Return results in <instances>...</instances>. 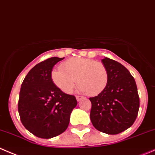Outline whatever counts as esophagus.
<instances>
[{"label": "esophagus", "instance_id": "1", "mask_svg": "<svg viewBox=\"0 0 155 155\" xmlns=\"http://www.w3.org/2000/svg\"><path fill=\"white\" fill-rule=\"evenodd\" d=\"M83 99V96H76V99H77L78 102L81 101V99Z\"/></svg>", "mask_w": 155, "mask_h": 155}]
</instances>
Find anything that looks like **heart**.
<instances>
[{"instance_id":"obj_1","label":"heart","mask_w":155,"mask_h":155,"mask_svg":"<svg viewBox=\"0 0 155 155\" xmlns=\"http://www.w3.org/2000/svg\"><path fill=\"white\" fill-rule=\"evenodd\" d=\"M77 78L79 91L90 96H98L108 84V75L102 62L85 58H73L62 64V68L51 72L53 84L63 93L70 94Z\"/></svg>"}]
</instances>
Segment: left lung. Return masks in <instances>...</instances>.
I'll list each match as a JSON object with an SVG mask.
<instances>
[{
  "mask_svg": "<svg viewBox=\"0 0 155 155\" xmlns=\"http://www.w3.org/2000/svg\"><path fill=\"white\" fill-rule=\"evenodd\" d=\"M102 62L108 71V84L94 97L90 120L93 127L106 134L115 135L130 128L139 108L137 87L130 71L118 62L105 57Z\"/></svg>",
  "mask_w": 155,
  "mask_h": 155,
  "instance_id": "left-lung-1",
  "label": "left lung"
}]
</instances>
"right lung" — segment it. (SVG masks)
<instances>
[{"label": "right lung", "mask_w": 155, "mask_h": 155, "mask_svg": "<svg viewBox=\"0 0 155 155\" xmlns=\"http://www.w3.org/2000/svg\"><path fill=\"white\" fill-rule=\"evenodd\" d=\"M64 58L52 57L37 64L21 86L18 103L21 121L39 138L51 139L65 132L78 104L75 96L63 93L52 81L53 66Z\"/></svg>", "instance_id": "1"}]
</instances>
